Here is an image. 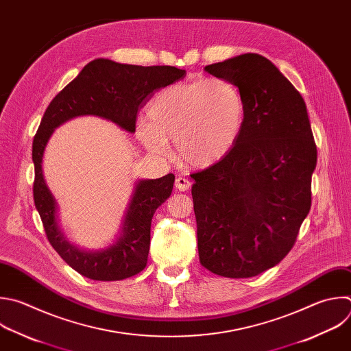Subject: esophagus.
I'll return each instance as SVG.
<instances>
[{"label":"esophagus","instance_id":"34e87169","mask_svg":"<svg viewBox=\"0 0 351 351\" xmlns=\"http://www.w3.org/2000/svg\"><path fill=\"white\" fill-rule=\"evenodd\" d=\"M175 186H176V189H178L179 191H186V190L190 189L191 183H190L189 179H186V178H183V176H179V178H176Z\"/></svg>","mask_w":351,"mask_h":351}]
</instances>
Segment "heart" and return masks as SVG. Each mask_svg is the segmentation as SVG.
Listing matches in <instances>:
<instances>
[{
  "instance_id": "obj_1",
  "label": "heart",
  "mask_w": 351,
  "mask_h": 351,
  "mask_svg": "<svg viewBox=\"0 0 351 351\" xmlns=\"http://www.w3.org/2000/svg\"><path fill=\"white\" fill-rule=\"evenodd\" d=\"M147 120L138 124V136L154 154L165 156L169 141L191 168H208L221 161L239 142L245 104L230 81L197 80L158 92L147 107Z\"/></svg>"
}]
</instances>
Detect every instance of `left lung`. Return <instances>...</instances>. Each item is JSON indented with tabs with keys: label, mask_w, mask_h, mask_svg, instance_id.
<instances>
[{
	"label": "left lung",
	"mask_w": 351,
	"mask_h": 351,
	"mask_svg": "<svg viewBox=\"0 0 351 351\" xmlns=\"http://www.w3.org/2000/svg\"><path fill=\"white\" fill-rule=\"evenodd\" d=\"M205 70L240 89L245 123L228 156L191 175L199 262L221 277H255L295 244L317 147L302 95L269 59L244 53Z\"/></svg>",
	"instance_id": "left-lung-1"
}]
</instances>
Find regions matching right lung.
Returning a JSON list of instances; mask_svg holds the SVG:
<instances>
[{
	"mask_svg": "<svg viewBox=\"0 0 351 351\" xmlns=\"http://www.w3.org/2000/svg\"><path fill=\"white\" fill-rule=\"evenodd\" d=\"M186 77L172 66H135L110 59L89 62L49 103L33 141L34 204L48 241L60 258L81 276L95 281H120L141 273L147 265L150 227L156 209L171 195L175 175L141 179L135 183L119 236L107 248L81 250L71 244L59 226L58 202L47 186L43 158L53 131L81 115H96L135 132L136 114L154 90Z\"/></svg>",
	"mask_w": 351,
	"mask_h": 351,
	"instance_id": "right-lung-1",
	"label": "right lung"
}]
</instances>
